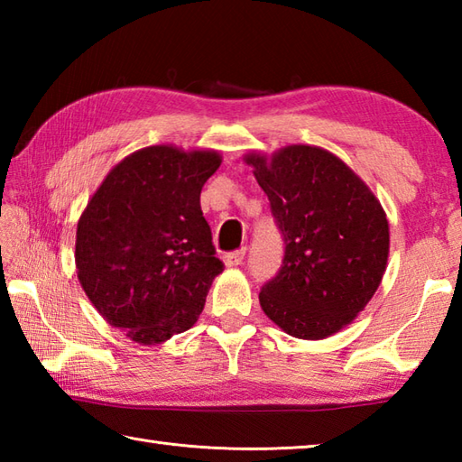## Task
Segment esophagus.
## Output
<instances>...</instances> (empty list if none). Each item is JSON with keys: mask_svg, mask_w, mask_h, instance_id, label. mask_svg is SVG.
Returning a JSON list of instances; mask_svg holds the SVG:
<instances>
[{"mask_svg": "<svg viewBox=\"0 0 462 462\" xmlns=\"http://www.w3.org/2000/svg\"><path fill=\"white\" fill-rule=\"evenodd\" d=\"M244 258H246V248H242V250H236V252H230V254H226L224 256V263L228 268H232V266H240V263L244 262Z\"/></svg>", "mask_w": 462, "mask_h": 462, "instance_id": "obj_1", "label": "esophagus"}]
</instances>
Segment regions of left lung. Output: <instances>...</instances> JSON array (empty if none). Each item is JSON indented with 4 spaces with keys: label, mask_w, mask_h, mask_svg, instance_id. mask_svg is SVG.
I'll list each match as a JSON object with an SVG mask.
<instances>
[{
    "label": "left lung",
    "mask_w": 462,
    "mask_h": 462,
    "mask_svg": "<svg viewBox=\"0 0 462 462\" xmlns=\"http://www.w3.org/2000/svg\"><path fill=\"white\" fill-rule=\"evenodd\" d=\"M283 236L282 268L260 291L263 313L298 339H323L356 319L387 268L381 202L326 149L290 144L244 156Z\"/></svg>",
    "instance_id": "obj_1"
}]
</instances>
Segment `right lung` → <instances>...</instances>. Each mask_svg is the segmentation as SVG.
<instances>
[{
	"instance_id": "1",
	"label": "right lung",
	"mask_w": 462,
	"mask_h": 462,
	"mask_svg": "<svg viewBox=\"0 0 462 462\" xmlns=\"http://www.w3.org/2000/svg\"><path fill=\"white\" fill-rule=\"evenodd\" d=\"M216 151L154 144L105 176L77 224V278L97 311L141 346L190 329L224 263L200 210Z\"/></svg>"
}]
</instances>
